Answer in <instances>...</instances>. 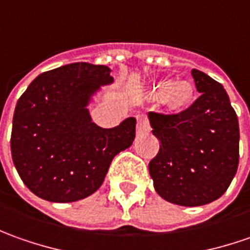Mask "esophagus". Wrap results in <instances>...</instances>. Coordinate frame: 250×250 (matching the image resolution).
Instances as JSON below:
<instances>
[{
  "mask_svg": "<svg viewBox=\"0 0 250 250\" xmlns=\"http://www.w3.org/2000/svg\"><path fill=\"white\" fill-rule=\"evenodd\" d=\"M149 131V123H148V117L145 115H138L137 117V134L142 135Z\"/></svg>",
  "mask_w": 250,
  "mask_h": 250,
  "instance_id": "obj_1",
  "label": "esophagus"
}]
</instances>
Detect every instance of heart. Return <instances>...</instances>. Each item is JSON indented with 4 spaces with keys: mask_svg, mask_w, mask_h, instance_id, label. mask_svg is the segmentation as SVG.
I'll use <instances>...</instances> for the list:
<instances>
[{
    "mask_svg": "<svg viewBox=\"0 0 250 250\" xmlns=\"http://www.w3.org/2000/svg\"><path fill=\"white\" fill-rule=\"evenodd\" d=\"M159 91L165 92L163 99L166 105L174 110L184 109L191 104L194 98V87L189 83H178L173 84L170 82H163L159 84Z\"/></svg>",
    "mask_w": 250,
    "mask_h": 250,
    "instance_id": "heart-1",
    "label": "heart"
}]
</instances>
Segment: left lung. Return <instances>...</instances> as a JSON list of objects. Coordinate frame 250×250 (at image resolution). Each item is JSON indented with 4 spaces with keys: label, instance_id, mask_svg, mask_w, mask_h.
I'll list each match as a JSON object with an SVG mask.
<instances>
[{
    "label": "left lung",
    "instance_id": "8db88e82",
    "mask_svg": "<svg viewBox=\"0 0 250 250\" xmlns=\"http://www.w3.org/2000/svg\"><path fill=\"white\" fill-rule=\"evenodd\" d=\"M201 95L178 113H149L159 152L149 162L156 192L167 202L201 206L219 199L235 176L239 125L223 85L192 69Z\"/></svg>",
    "mask_w": 250,
    "mask_h": 250
}]
</instances>
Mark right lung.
I'll return each instance as SVG.
<instances>
[{"label":"right lung","instance_id":"1","mask_svg":"<svg viewBox=\"0 0 250 250\" xmlns=\"http://www.w3.org/2000/svg\"><path fill=\"white\" fill-rule=\"evenodd\" d=\"M112 82L108 66L77 62L41 73L23 92L13 113L11 152L33 194L61 203L90 196L112 159L133 144L134 117L102 128L88 113L91 95Z\"/></svg>","mask_w":250,"mask_h":250}]
</instances>
